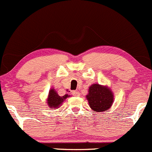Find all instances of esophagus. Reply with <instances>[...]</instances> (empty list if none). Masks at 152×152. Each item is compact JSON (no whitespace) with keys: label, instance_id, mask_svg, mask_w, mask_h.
<instances>
[{"label":"esophagus","instance_id":"obj_1","mask_svg":"<svg viewBox=\"0 0 152 152\" xmlns=\"http://www.w3.org/2000/svg\"><path fill=\"white\" fill-rule=\"evenodd\" d=\"M72 94L74 96H76V97H79L80 96V92L77 91H72Z\"/></svg>","mask_w":152,"mask_h":152}]
</instances>
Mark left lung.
I'll return each instance as SVG.
<instances>
[{"label": "left lung", "mask_w": 152, "mask_h": 152, "mask_svg": "<svg viewBox=\"0 0 152 152\" xmlns=\"http://www.w3.org/2000/svg\"><path fill=\"white\" fill-rule=\"evenodd\" d=\"M86 99L90 108L94 112H108L113 104L114 94L109 87L94 83L88 88Z\"/></svg>", "instance_id": "left-lung-1"}]
</instances>
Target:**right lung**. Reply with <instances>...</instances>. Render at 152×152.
Here are the masks:
<instances>
[{"mask_svg": "<svg viewBox=\"0 0 152 152\" xmlns=\"http://www.w3.org/2000/svg\"><path fill=\"white\" fill-rule=\"evenodd\" d=\"M69 97L68 94H65L64 96H59L58 92L55 90V88H51L49 90V95L47 98V104L50 107V109L52 108H59L61 105L62 104L63 102Z\"/></svg>", "mask_w": 152, "mask_h": 152, "instance_id": "add662e5", "label": "right lung"}]
</instances>
